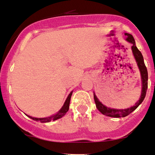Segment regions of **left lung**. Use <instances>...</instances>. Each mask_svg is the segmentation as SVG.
Instances as JSON below:
<instances>
[{"label":"left lung","mask_w":155,"mask_h":155,"mask_svg":"<svg viewBox=\"0 0 155 155\" xmlns=\"http://www.w3.org/2000/svg\"><path fill=\"white\" fill-rule=\"evenodd\" d=\"M125 36H127L126 40L128 42L131 43L132 44V53L134 54V56L136 59L138 67L140 68V71L141 73V76H142V94L140 98V100L137 102L135 104V106L134 107H130V108L126 109H111L109 107H105L104 105L102 104L99 99H97V96L95 95V94H94V99L96 107L98 109V110L100 111L101 113H102L103 114L106 115V116L111 117H127V115H129L131 114L132 111H134L137 107L141 104V103L142 102L143 100L144 99L146 96L147 90L148 87V73H147V69L144 64V58H143L142 53L140 52V51L137 48L136 45H135V41L134 37L132 36V35L130 34H125Z\"/></svg>","instance_id":"obj_1"}]
</instances>
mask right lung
Here are the masks:
<instances>
[{
    "instance_id": "obj_1",
    "label": "right lung",
    "mask_w": 155,
    "mask_h": 155,
    "mask_svg": "<svg viewBox=\"0 0 155 155\" xmlns=\"http://www.w3.org/2000/svg\"><path fill=\"white\" fill-rule=\"evenodd\" d=\"M71 95H72V91L69 94V95L68 96V97H67V99H66L65 103H64V104L63 107H62V108L60 109V111H58L57 114L53 115V116H51V117H47V118H35V117L28 116V115H27V116H28V117H30L31 119H34V120H35V121H41V122H49V121L51 120L55 121V120H56V119L61 118L62 117H64V115L66 114V113L67 112L68 109H69V104H70V100H71Z\"/></svg>"
}]
</instances>
